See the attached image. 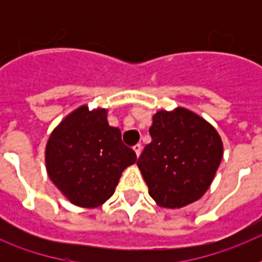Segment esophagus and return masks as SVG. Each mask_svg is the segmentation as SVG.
Here are the masks:
<instances>
[{"mask_svg":"<svg viewBox=\"0 0 262 262\" xmlns=\"http://www.w3.org/2000/svg\"><path fill=\"white\" fill-rule=\"evenodd\" d=\"M141 149H143V147H141V144H137V145H135V147H133V151L136 152V155H137V158H139L140 154H141Z\"/></svg>","mask_w":262,"mask_h":262,"instance_id":"obj_1","label":"esophagus"}]
</instances>
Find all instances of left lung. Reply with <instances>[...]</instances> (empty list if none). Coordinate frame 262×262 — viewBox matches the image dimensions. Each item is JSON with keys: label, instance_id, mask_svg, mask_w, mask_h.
Returning a JSON list of instances; mask_svg holds the SVG:
<instances>
[{"label": "left lung", "instance_id": "obj_1", "mask_svg": "<svg viewBox=\"0 0 262 262\" xmlns=\"http://www.w3.org/2000/svg\"><path fill=\"white\" fill-rule=\"evenodd\" d=\"M152 141L137 160L159 207L182 208L201 199L223 158L219 133L193 111L177 107L152 117Z\"/></svg>", "mask_w": 262, "mask_h": 262}]
</instances>
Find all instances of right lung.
Listing matches in <instances>:
<instances>
[{
  "instance_id": "obj_1",
  "label": "right lung",
  "mask_w": 262,
  "mask_h": 262,
  "mask_svg": "<svg viewBox=\"0 0 262 262\" xmlns=\"http://www.w3.org/2000/svg\"><path fill=\"white\" fill-rule=\"evenodd\" d=\"M135 151L121 140V130L107 121L106 108L80 106L58 123L47 140L45 162L49 178L72 204L98 208L114 194Z\"/></svg>"
}]
</instances>
